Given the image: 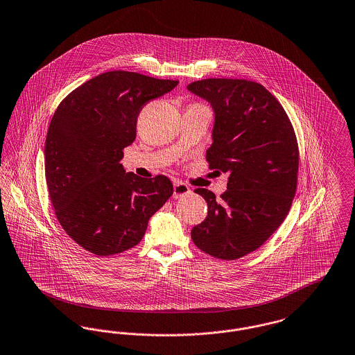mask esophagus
Here are the masks:
<instances>
[{
    "mask_svg": "<svg viewBox=\"0 0 355 355\" xmlns=\"http://www.w3.org/2000/svg\"><path fill=\"white\" fill-rule=\"evenodd\" d=\"M190 193V188H189L187 184H184L182 181H174V191H173V197L177 200V198H181L184 196H188Z\"/></svg>",
    "mask_w": 355,
    "mask_h": 355,
    "instance_id": "obj_1",
    "label": "esophagus"
}]
</instances>
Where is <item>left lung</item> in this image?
<instances>
[{"label":"left lung","mask_w":355,"mask_h":355,"mask_svg":"<svg viewBox=\"0 0 355 355\" xmlns=\"http://www.w3.org/2000/svg\"><path fill=\"white\" fill-rule=\"evenodd\" d=\"M188 89L214 111L209 166L230 174L220 200L208 189L194 190L205 198L208 216L191 230V240L213 257L234 260L260 248L290 211L299 170L296 135L261 84L204 79Z\"/></svg>","instance_id":"obj_1"}]
</instances>
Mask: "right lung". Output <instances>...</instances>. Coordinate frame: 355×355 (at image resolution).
<instances>
[{
    "mask_svg": "<svg viewBox=\"0 0 355 355\" xmlns=\"http://www.w3.org/2000/svg\"><path fill=\"white\" fill-rule=\"evenodd\" d=\"M177 84L111 71L73 89L56 108L44 148L46 187L60 225L84 250L110 256L132 248L173 194L165 175L142 178L119 162L137 137L142 107Z\"/></svg>",
    "mask_w": 355,
    "mask_h": 355,
    "instance_id": "1",
    "label": "right lung"
}]
</instances>
